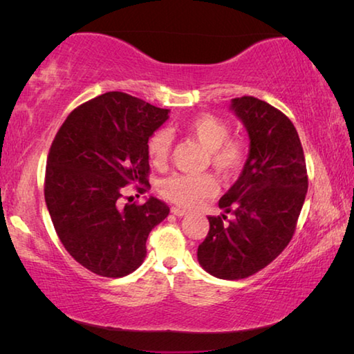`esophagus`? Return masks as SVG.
<instances>
[{
    "instance_id": "1",
    "label": "esophagus",
    "mask_w": 354,
    "mask_h": 354,
    "mask_svg": "<svg viewBox=\"0 0 354 354\" xmlns=\"http://www.w3.org/2000/svg\"><path fill=\"white\" fill-rule=\"evenodd\" d=\"M171 214L176 215V217H185L187 212L184 211V209H179V207H171Z\"/></svg>"
}]
</instances>
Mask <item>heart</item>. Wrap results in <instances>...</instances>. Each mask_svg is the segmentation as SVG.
<instances>
[{"instance_id":"heart-1","label":"heart","mask_w":354,"mask_h":354,"mask_svg":"<svg viewBox=\"0 0 354 354\" xmlns=\"http://www.w3.org/2000/svg\"><path fill=\"white\" fill-rule=\"evenodd\" d=\"M184 131L192 139L207 149L211 165L221 176L232 178L239 175L247 160L248 145L243 139H230V127L212 113H201L184 124ZM171 151V134L159 129L148 142V154L154 165H164ZM159 192L175 205L187 209L200 206L203 201L212 198L218 192V184L212 176L171 175L159 184Z\"/></svg>"}]
</instances>
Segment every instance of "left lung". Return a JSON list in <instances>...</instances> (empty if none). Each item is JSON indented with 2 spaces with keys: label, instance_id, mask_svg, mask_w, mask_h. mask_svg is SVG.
I'll return each instance as SVG.
<instances>
[{
  "label": "left lung",
  "instance_id": "obj_1",
  "mask_svg": "<svg viewBox=\"0 0 354 354\" xmlns=\"http://www.w3.org/2000/svg\"><path fill=\"white\" fill-rule=\"evenodd\" d=\"M250 148L241 176L218 207L235 218L209 217L198 262L220 279H242L268 266L295 232L308 192L306 160L295 127L283 112L254 97L231 100Z\"/></svg>",
  "mask_w": 354,
  "mask_h": 354
}]
</instances>
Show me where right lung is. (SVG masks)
<instances>
[{"mask_svg":"<svg viewBox=\"0 0 354 354\" xmlns=\"http://www.w3.org/2000/svg\"><path fill=\"white\" fill-rule=\"evenodd\" d=\"M123 92L100 95L70 113L46 159L45 201L65 250L87 270L122 278L140 267L147 239L170 207L154 196L120 206L123 187L148 184V140L169 120Z\"/></svg>","mask_w":354,"mask_h":354,"instance_id":"1","label":"right lung"}]
</instances>
